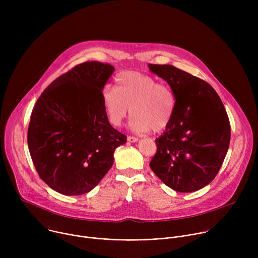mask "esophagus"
<instances>
[{"instance_id": "esophagus-1", "label": "esophagus", "mask_w": 258, "mask_h": 258, "mask_svg": "<svg viewBox=\"0 0 258 258\" xmlns=\"http://www.w3.org/2000/svg\"><path fill=\"white\" fill-rule=\"evenodd\" d=\"M127 141H128V142H132V143H135V142L138 141V138L133 137V136H127Z\"/></svg>"}]
</instances>
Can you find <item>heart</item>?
<instances>
[{
  "label": "heart",
  "mask_w": 258,
  "mask_h": 258,
  "mask_svg": "<svg viewBox=\"0 0 258 258\" xmlns=\"http://www.w3.org/2000/svg\"><path fill=\"white\" fill-rule=\"evenodd\" d=\"M102 101L108 118L118 126L131 109V127L138 133L162 132L171 122L175 95L164 83L138 71H122L116 76L114 89L105 88Z\"/></svg>",
  "instance_id": "obj_1"
}]
</instances>
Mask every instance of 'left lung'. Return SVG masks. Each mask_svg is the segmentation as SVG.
Segmentation results:
<instances>
[{
    "mask_svg": "<svg viewBox=\"0 0 258 258\" xmlns=\"http://www.w3.org/2000/svg\"><path fill=\"white\" fill-rule=\"evenodd\" d=\"M149 67L168 83L176 100L171 122L155 140L150 167L176 192L200 190L215 177L229 149L231 125L225 106L205 81L168 64Z\"/></svg>",
    "mask_w": 258,
    "mask_h": 258,
    "instance_id": "obj_1",
    "label": "left lung"
}]
</instances>
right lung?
<instances>
[{
  "label": "right lung",
  "instance_id": "add662e5",
  "mask_svg": "<svg viewBox=\"0 0 258 258\" xmlns=\"http://www.w3.org/2000/svg\"><path fill=\"white\" fill-rule=\"evenodd\" d=\"M114 67L87 61L52 82L36 101L27 132L40 177L63 195L93 190L113 164L125 135L109 123L102 90Z\"/></svg>",
  "mask_w": 258,
  "mask_h": 258
}]
</instances>
